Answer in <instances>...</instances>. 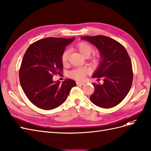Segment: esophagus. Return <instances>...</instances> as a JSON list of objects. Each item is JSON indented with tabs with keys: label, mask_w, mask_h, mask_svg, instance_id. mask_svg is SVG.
<instances>
[{
	"label": "esophagus",
	"mask_w": 151,
	"mask_h": 151,
	"mask_svg": "<svg viewBox=\"0 0 151 151\" xmlns=\"http://www.w3.org/2000/svg\"><path fill=\"white\" fill-rule=\"evenodd\" d=\"M77 85H84V82H76Z\"/></svg>",
	"instance_id": "obj_1"
}]
</instances>
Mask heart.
I'll return each mask as SVG.
<instances>
[{
	"label": "heart",
	"instance_id": "obj_1",
	"mask_svg": "<svg viewBox=\"0 0 151 151\" xmlns=\"http://www.w3.org/2000/svg\"><path fill=\"white\" fill-rule=\"evenodd\" d=\"M76 49L85 57H89L93 51V47L90 43L86 42H81L76 45ZM69 51L65 50L62 55V62L65 65L68 60ZM101 55L99 52L94 53L91 57V62L93 64H96L101 60ZM90 72L89 68L87 67H77L68 72V76L78 81H83L87 75Z\"/></svg>",
	"mask_w": 151,
	"mask_h": 151
}]
</instances>
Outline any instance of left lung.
<instances>
[{
    "label": "left lung",
    "mask_w": 151,
    "mask_h": 151,
    "mask_svg": "<svg viewBox=\"0 0 151 151\" xmlns=\"http://www.w3.org/2000/svg\"><path fill=\"white\" fill-rule=\"evenodd\" d=\"M98 48L101 61L93 76L103 84L92 83L94 87L90 96L91 102L103 108H113L120 103L129 93L133 81V71L130 58L126 49L117 41L106 36H83Z\"/></svg>",
    "instance_id": "obj_1"
}]
</instances>
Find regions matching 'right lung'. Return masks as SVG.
<instances>
[{"label": "right lung", "mask_w": 151, "mask_h": 151, "mask_svg": "<svg viewBox=\"0 0 151 151\" xmlns=\"http://www.w3.org/2000/svg\"><path fill=\"white\" fill-rule=\"evenodd\" d=\"M74 38H43L26 50L19 68V81L26 97L36 107L45 110L58 107L76 86V82L69 79L62 84L53 81V76L62 72V53Z\"/></svg>", "instance_id": "right-lung-1"}]
</instances>
